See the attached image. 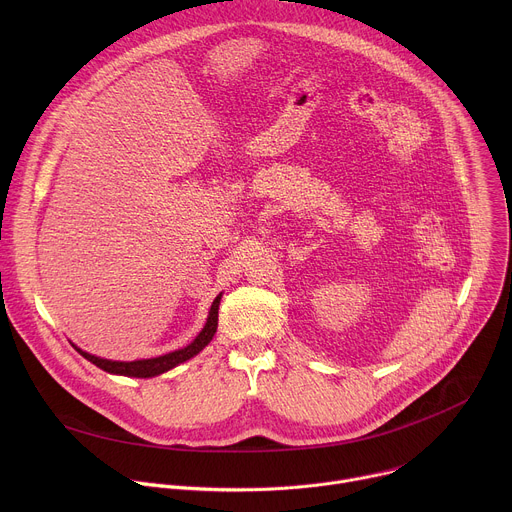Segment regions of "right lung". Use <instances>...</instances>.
Masks as SVG:
<instances>
[{"instance_id":"add662e5","label":"right lung","mask_w":512,"mask_h":512,"mask_svg":"<svg viewBox=\"0 0 512 512\" xmlns=\"http://www.w3.org/2000/svg\"><path fill=\"white\" fill-rule=\"evenodd\" d=\"M221 296L218 294L216 300L212 302L210 306V312H208V318H206V324L204 328L200 330V334L184 348H178L174 352H168V354H162V356H156V358H141V360H131V362H121V360H107V358H101V356H95V354H89L81 348H77L87 360H91L93 364H97L99 369L111 373V375H123V377H137V379H150V377H158L174 367H178V364L190 360L192 356H196L214 336L216 332V326H218V304H221Z\"/></svg>"}]
</instances>
